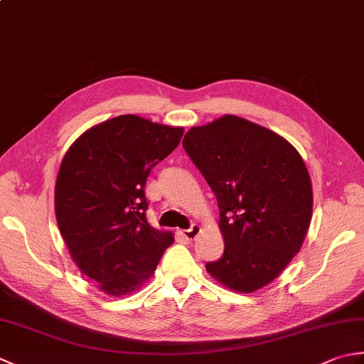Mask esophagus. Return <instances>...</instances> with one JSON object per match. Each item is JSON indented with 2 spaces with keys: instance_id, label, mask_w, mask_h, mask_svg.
<instances>
[{
  "instance_id": "34e87169",
  "label": "esophagus",
  "mask_w": 364,
  "mask_h": 364,
  "mask_svg": "<svg viewBox=\"0 0 364 364\" xmlns=\"http://www.w3.org/2000/svg\"><path fill=\"white\" fill-rule=\"evenodd\" d=\"M200 231H202V228H200L198 223H194L189 230H181L180 235L186 239V241H192V239H196L198 236Z\"/></svg>"
}]
</instances>
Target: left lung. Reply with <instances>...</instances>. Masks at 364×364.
<instances>
[{
	"label": "left lung",
	"mask_w": 364,
	"mask_h": 364,
	"mask_svg": "<svg viewBox=\"0 0 364 364\" xmlns=\"http://www.w3.org/2000/svg\"><path fill=\"white\" fill-rule=\"evenodd\" d=\"M183 146L219 205L225 249L206 272L235 292L264 288L310 228L313 186L300 153L280 134L231 114L192 127Z\"/></svg>",
	"instance_id": "left-lung-1"
}]
</instances>
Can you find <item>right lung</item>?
Instances as JSON below:
<instances>
[{
    "label": "right lung",
    "mask_w": 364,
    "mask_h": 364,
    "mask_svg": "<svg viewBox=\"0 0 364 364\" xmlns=\"http://www.w3.org/2000/svg\"><path fill=\"white\" fill-rule=\"evenodd\" d=\"M183 133L125 114L84 131L64 154L54 186L58 227L75 264L107 296L141 289L175 241L146 220L145 181Z\"/></svg>",
    "instance_id": "add662e5"
}]
</instances>
